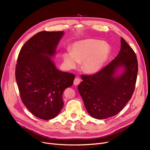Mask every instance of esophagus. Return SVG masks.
Masks as SVG:
<instances>
[{
	"label": "esophagus",
	"mask_w": 150,
	"mask_h": 150,
	"mask_svg": "<svg viewBox=\"0 0 150 150\" xmlns=\"http://www.w3.org/2000/svg\"><path fill=\"white\" fill-rule=\"evenodd\" d=\"M80 83V79L79 77L75 78L74 81V84L75 85H78Z\"/></svg>",
	"instance_id": "esophagus-1"
}]
</instances>
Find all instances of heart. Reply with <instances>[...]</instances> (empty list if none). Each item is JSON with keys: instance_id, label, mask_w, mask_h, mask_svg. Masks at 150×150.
<instances>
[{"instance_id": "b5f03b06", "label": "heart", "mask_w": 150, "mask_h": 150, "mask_svg": "<svg viewBox=\"0 0 150 150\" xmlns=\"http://www.w3.org/2000/svg\"><path fill=\"white\" fill-rule=\"evenodd\" d=\"M110 46L105 41L87 39L74 42L71 50L63 53V60L68 70L75 69L82 62V68L88 74L99 71L108 59Z\"/></svg>"}]
</instances>
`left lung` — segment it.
<instances>
[{
  "instance_id": "1",
  "label": "left lung",
  "mask_w": 150,
  "mask_h": 150,
  "mask_svg": "<svg viewBox=\"0 0 150 150\" xmlns=\"http://www.w3.org/2000/svg\"><path fill=\"white\" fill-rule=\"evenodd\" d=\"M138 60L122 38L117 56L100 71L82 75L78 87L88 113L103 119L117 114L132 96L138 74Z\"/></svg>"
}]
</instances>
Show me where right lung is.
<instances>
[{
    "mask_svg": "<svg viewBox=\"0 0 150 150\" xmlns=\"http://www.w3.org/2000/svg\"><path fill=\"white\" fill-rule=\"evenodd\" d=\"M63 31L40 32L21 48L16 67V79L21 100L36 117L50 120L63 107L62 96L75 76L58 70L51 58L56 54Z\"/></svg>",
    "mask_w": 150,
    "mask_h": 150,
    "instance_id": "add662e5",
    "label": "right lung"
}]
</instances>
